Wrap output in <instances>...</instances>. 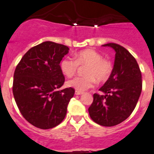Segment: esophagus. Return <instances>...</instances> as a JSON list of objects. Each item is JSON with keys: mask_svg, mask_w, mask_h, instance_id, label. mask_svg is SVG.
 Wrapping results in <instances>:
<instances>
[{"mask_svg": "<svg viewBox=\"0 0 154 154\" xmlns=\"http://www.w3.org/2000/svg\"><path fill=\"white\" fill-rule=\"evenodd\" d=\"M83 94V91H75V95H82Z\"/></svg>", "mask_w": 154, "mask_h": 154, "instance_id": "obj_1", "label": "esophagus"}]
</instances>
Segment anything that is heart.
I'll use <instances>...</instances> for the list:
<instances>
[{
	"instance_id": "b5f03b06",
	"label": "heart",
	"mask_w": 154,
	"mask_h": 154,
	"mask_svg": "<svg viewBox=\"0 0 154 154\" xmlns=\"http://www.w3.org/2000/svg\"><path fill=\"white\" fill-rule=\"evenodd\" d=\"M78 66H85V76L76 77L66 82L68 87L73 88L78 91H85L93 87L95 81L103 82L108 80L113 70V65L109 60L103 59V55L94 49H85L77 52L72 58H64L60 63L62 73L68 77L76 73Z\"/></svg>"
}]
</instances>
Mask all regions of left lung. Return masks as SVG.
<instances>
[{
	"label": "left lung",
	"mask_w": 154,
	"mask_h": 154,
	"mask_svg": "<svg viewBox=\"0 0 154 154\" xmlns=\"http://www.w3.org/2000/svg\"><path fill=\"white\" fill-rule=\"evenodd\" d=\"M116 51L114 65L109 79L99 91L93 95V103L88 108L89 115L98 125L111 127L128 118L136 106L142 91V74L135 59L121 45H103Z\"/></svg>",
	"instance_id": "8db88e82"
}]
</instances>
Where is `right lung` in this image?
<instances>
[{
  "mask_svg": "<svg viewBox=\"0 0 154 154\" xmlns=\"http://www.w3.org/2000/svg\"><path fill=\"white\" fill-rule=\"evenodd\" d=\"M69 50L66 45L45 41L31 48L15 68V103L23 117L38 128H52L61 123L74 95L73 88L58 90L65 81L59 64Z\"/></svg>",
  "mask_w": 154,
  "mask_h": 154,
  "instance_id": "add662e5",
  "label": "right lung"
}]
</instances>
